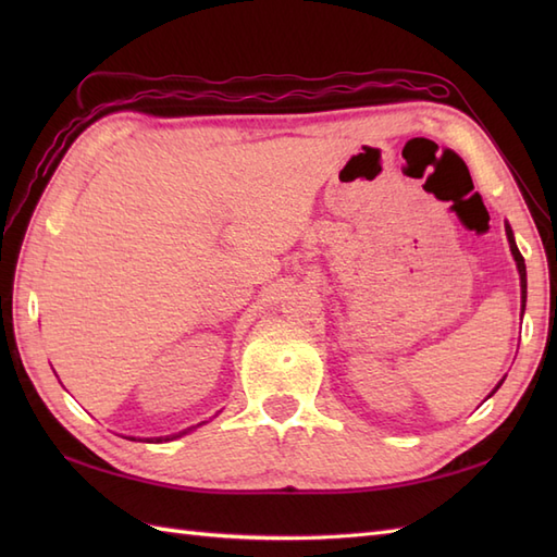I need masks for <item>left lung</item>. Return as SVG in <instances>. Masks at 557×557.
<instances>
[{"instance_id": "left-lung-1", "label": "left lung", "mask_w": 557, "mask_h": 557, "mask_svg": "<svg viewBox=\"0 0 557 557\" xmlns=\"http://www.w3.org/2000/svg\"><path fill=\"white\" fill-rule=\"evenodd\" d=\"M505 234H507V242H510V251H512V258H515V263H517V272H519V289H522V315H524V309H527V265H524L522 253H519V248H517L512 227H510V224H507V222H505ZM503 381H505V377H500V383L493 387V393H491L488 397L495 395V389H498V387L503 385Z\"/></svg>"}]
</instances>
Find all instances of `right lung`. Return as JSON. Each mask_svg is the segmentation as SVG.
Instances as JSON below:
<instances>
[{
	"mask_svg": "<svg viewBox=\"0 0 557 557\" xmlns=\"http://www.w3.org/2000/svg\"><path fill=\"white\" fill-rule=\"evenodd\" d=\"M203 423H208V421H200V423H196V425H188V429H184V431H180V433H170V435H160V437H134V435H126V441H146V443H170V441H176V437H182V435H188L191 431H196L198 425H203Z\"/></svg>",
	"mask_w": 557,
	"mask_h": 557,
	"instance_id": "add662e5",
	"label": "right lung"
}]
</instances>
